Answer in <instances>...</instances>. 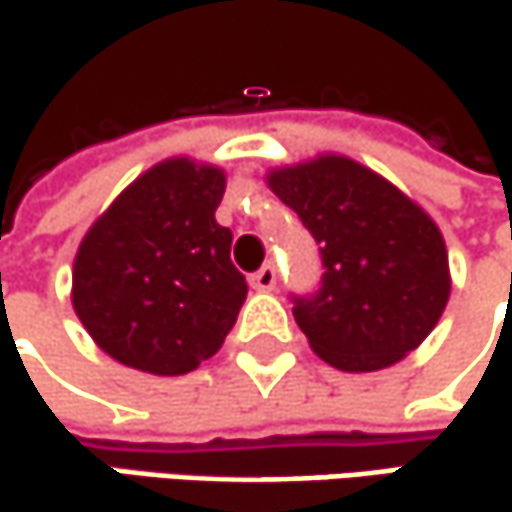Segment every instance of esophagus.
Listing matches in <instances>:
<instances>
[{
  "label": "esophagus",
  "instance_id": "obj_1",
  "mask_svg": "<svg viewBox=\"0 0 512 512\" xmlns=\"http://www.w3.org/2000/svg\"><path fill=\"white\" fill-rule=\"evenodd\" d=\"M275 281H278V272H275V266H272V263L260 266L255 275H252V287H255V290H272V287H275Z\"/></svg>",
  "mask_w": 512,
  "mask_h": 512
}]
</instances>
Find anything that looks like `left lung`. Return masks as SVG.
<instances>
[{"instance_id":"1","label":"left lung","mask_w":512,"mask_h":512,"mask_svg":"<svg viewBox=\"0 0 512 512\" xmlns=\"http://www.w3.org/2000/svg\"><path fill=\"white\" fill-rule=\"evenodd\" d=\"M269 187L299 213L319 249L316 293L290 299L325 363L375 372L434 331L451 281L440 228L425 210L340 155L275 169Z\"/></svg>"}]
</instances>
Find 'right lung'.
<instances>
[{"label": "right lung", "instance_id": "right-lung-1", "mask_svg": "<svg viewBox=\"0 0 512 512\" xmlns=\"http://www.w3.org/2000/svg\"><path fill=\"white\" fill-rule=\"evenodd\" d=\"M225 175L172 158L140 175L78 246L72 304L114 360L187 375L225 343L249 284L216 222Z\"/></svg>", "mask_w": 512, "mask_h": 512}]
</instances>
